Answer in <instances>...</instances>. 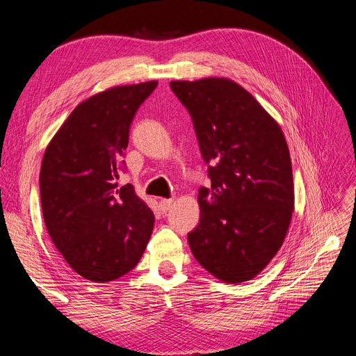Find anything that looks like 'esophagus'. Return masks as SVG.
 I'll use <instances>...</instances> for the list:
<instances>
[{
  "instance_id": "1",
  "label": "esophagus",
  "mask_w": 356,
  "mask_h": 356,
  "mask_svg": "<svg viewBox=\"0 0 356 356\" xmlns=\"http://www.w3.org/2000/svg\"><path fill=\"white\" fill-rule=\"evenodd\" d=\"M172 203H174V199H161L159 202V208L161 212H168L172 207Z\"/></svg>"
}]
</instances>
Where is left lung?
Returning <instances> with one entry per match:
<instances>
[{
	"label": "left lung",
	"instance_id": "obj_1",
	"mask_svg": "<svg viewBox=\"0 0 356 356\" xmlns=\"http://www.w3.org/2000/svg\"><path fill=\"white\" fill-rule=\"evenodd\" d=\"M187 106L209 166L200 221L188 234L199 264L227 284L251 281L281 250L294 212V181L279 123L225 77L170 81Z\"/></svg>",
	"mask_w": 356,
	"mask_h": 356
}]
</instances>
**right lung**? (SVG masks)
Masks as SVG:
<instances>
[{
  "label": "right lung",
  "instance_id": "right-lung-1",
  "mask_svg": "<svg viewBox=\"0 0 356 356\" xmlns=\"http://www.w3.org/2000/svg\"><path fill=\"white\" fill-rule=\"evenodd\" d=\"M156 86V80L114 86L80 102L42 156L47 232L67 263L92 282L131 272L153 233V211L132 184L117 188L115 179L132 118Z\"/></svg>",
  "mask_w": 356,
  "mask_h": 356
}]
</instances>
